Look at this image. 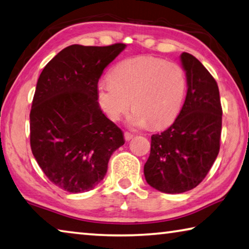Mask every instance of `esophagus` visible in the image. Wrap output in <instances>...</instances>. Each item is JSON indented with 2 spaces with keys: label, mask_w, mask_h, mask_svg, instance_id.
Instances as JSON below:
<instances>
[{
  "label": "esophagus",
  "mask_w": 249,
  "mask_h": 249,
  "mask_svg": "<svg viewBox=\"0 0 249 249\" xmlns=\"http://www.w3.org/2000/svg\"><path fill=\"white\" fill-rule=\"evenodd\" d=\"M134 136H133V133H130V132H124V139L127 140V141H130L132 139Z\"/></svg>",
  "instance_id": "obj_1"
}]
</instances>
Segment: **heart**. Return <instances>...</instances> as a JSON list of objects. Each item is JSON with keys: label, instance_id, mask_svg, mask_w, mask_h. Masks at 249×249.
<instances>
[{"label": "heart", "instance_id": "1", "mask_svg": "<svg viewBox=\"0 0 249 249\" xmlns=\"http://www.w3.org/2000/svg\"><path fill=\"white\" fill-rule=\"evenodd\" d=\"M185 89L184 71L178 64L139 56L122 60L110 72V80L98 83L97 99L110 120H119L131 103L130 125L149 124L150 128L161 129L178 117Z\"/></svg>", "mask_w": 249, "mask_h": 249}]
</instances>
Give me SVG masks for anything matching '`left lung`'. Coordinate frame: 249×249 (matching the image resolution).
<instances>
[{"instance_id": "1", "label": "left lung", "mask_w": 249, "mask_h": 249, "mask_svg": "<svg viewBox=\"0 0 249 249\" xmlns=\"http://www.w3.org/2000/svg\"><path fill=\"white\" fill-rule=\"evenodd\" d=\"M187 92L177 119L164 131L152 134L144 164L149 185L178 194L204 180L219 152L222 106L216 80L198 59L182 53Z\"/></svg>"}]
</instances>
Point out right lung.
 I'll return each mask as SVG.
<instances>
[{
	"label": "right lung",
	"instance_id": "add662e5",
	"mask_svg": "<svg viewBox=\"0 0 249 249\" xmlns=\"http://www.w3.org/2000/svg\"><path fill=\"white\" fill-rule=\"evenodd\" d=\"M124 47L71 45L39 75L30 113L31 149L48 180L69 193L100 183L111 154L124 143L97 99L104 69Z\"/></svg>",
	"mask_w": 249,
	"mask_h": 249
}]
</instances>
